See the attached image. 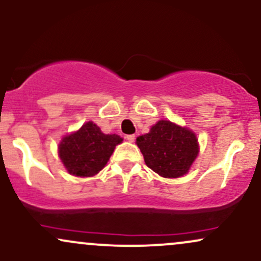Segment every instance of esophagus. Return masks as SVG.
<instances>
[{
	"label": "esophagus",
	"instance_id": "obj_1",
	"mask_svg": "<svg viewBox=\"0 0 261 261\" xmlns=\"http://www.w3.org/2000/svg\"><path fill=\"white\" fill-rule=\"evenodd\" d=\"M135 139H136V137H135V135H127L126 136V140L128 141V142H134Z\"/></svg>",
	"mask_w": 261,
	"mask_h": 261
}]
</instances>
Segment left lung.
I'll return each mask as SVG.
<instances>
[{
  "label": "left lung",
  "instance_id": "1",
  "mask_svg": "<svg viewBox=\"0 0 261 261\" xmlns=\"http://www.w3.org/2000/svg\"><path fill=\"white\" fill-rule=\"evenodd\" d=\"M148 168L163 178L187 174L199 154L196 135L168 120H160L136 139Z\"/></svg>",
  "mask_w": 261,
  "mask_h": 261
}]
</instances>
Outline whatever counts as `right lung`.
I'll return each mask as SVG.
<instances>
[{"instance_id":"right-lung-1","label":"right lung","mask_w":261,"mask_h":261,"mask_svg":"<svg viewBox=\"0 0 261 261\" xmlns=\"http://www.w3.org/2000/svg\"><path fill=\"white\" fill-rule=\"evenodd\" d=\"M121 142L119 135L103 134L94 122L88 121L61 140L59 155L70 174L93 176L106 167L115 146Z\"/></svg>"}]
</instances>
